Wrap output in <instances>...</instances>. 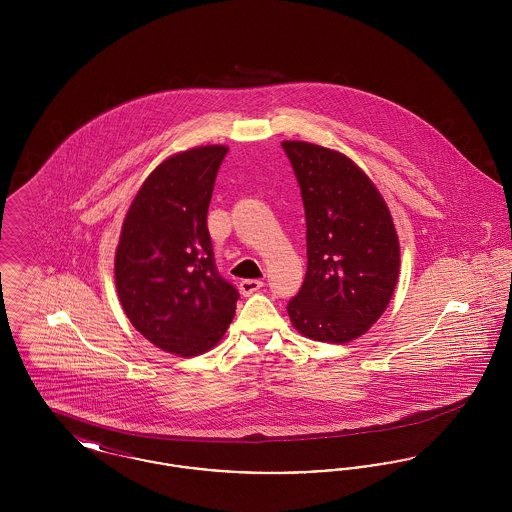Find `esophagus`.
Returning <instances> with one entry per match:
<instances>
[{
	"label": "esophagus",
	"mask_w": 512,
	"mask_h": 512,
	"mask_svg": "<svg viewBox=\"0 0 512 512\" xmlns=\"http://www.w3.org/2000/svg\"><path fill=\"white\" fill-rule=\"evenodd\" d=\"M261 288H263V282L255 280V278H249V280H242L240 282V292L244 293V295L259 292Z\"/></svg>",
	"instance_id": "obj_1"
}]
</instances>
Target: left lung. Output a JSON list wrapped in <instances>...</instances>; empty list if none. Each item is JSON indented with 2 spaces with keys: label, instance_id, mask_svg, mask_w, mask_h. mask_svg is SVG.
<instances>
[{
  "label": "left lung",
  "instance_id": "left-lung-1",
  "mask_svg": "<svg viewBox=\"0 0 512 512\" xmlns=\"http://www.w3.org/2000/svg\"><path fill=\"white\" fill-rule=\"evenodd\" d=\"M307 222V274L288 303L307 338L345 343L382 317L399 276V240L376 186L351 159L307 142H282Z\"/></svg>",
  "mask_w": 512,
  "mask_h": 512
}]
</instances>
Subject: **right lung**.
Wrapping results in <instances>:
<instances>
[{
    "label": "right lung",
    "instance_id": "right-lung-1",
    "mask_svg": "<svg viewBox=\"0 0 512 512\" xmlns=\"http://www.w3.org/2000/svg\"><path fill=\"white\" fill-rule=\"evenodd\" d=\"M228 147H194L147 176L122 224L115 284L132 326L153 345L194 357L236 313L238 290L220 276L207 228Z\"/></svg>",
    "mask_w": 512,
    "mask_h": 512
}]
</instances>
